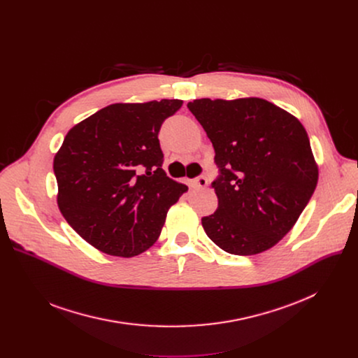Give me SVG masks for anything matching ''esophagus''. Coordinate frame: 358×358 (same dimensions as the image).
<instances>
[{
  "mask_svg": "<svg viewBox=\"0 0 358 358\" xmlns=\"http://www.w3.org/2000/svg\"><path fill=\"white\" fill-rule=\"evenodd\" d=\"M189 184L195 188H206L208 185V178L206 176H201L198 178H194L189 181Z\"/></svg>",
  "mask_w": 358,
  "mask_h": 358,
  "instance_id": "1",
  "label": "esophagus"
}]
</instances>
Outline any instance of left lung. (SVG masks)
<instances>
[{
  "label": "left lung",
  "mask_w": 358,
  "mask_h": 358,
  "mask_svg": "<svg viewBox=\"0 0 358 358\" xmlns=\"http://www.w3.org/2000/svg\"><path fill=\"white\" fill-rule=\"evenodd\" d=\"M215 150L221 176L214 214L201 220L208 238L232 255L275 246L312 198L319 166L297 117L261 97L195 99L187 105Z\"/></svg>",
  "instance_id": "obj_1"
}]
</instances>
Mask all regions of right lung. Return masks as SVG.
<instances>
[{
    "label": "right lung",
    "mask_w": 358,
    "mask_h": 358,
    "mask_svg": "<svg viewBox=\"0 0 358 358\" xmlns=\"http://www.w3.org/2000/svg\"><path fill=\"white\" fill-rule=\"evenodd\" d=\"M182 100L113 103L75 124L54 159L57 202L93 248L131 258L156 243L167 213L188 191L162 169L159 131Z\"/></svg>",
    "instance_id": "add662e5"
}]
</instances>
